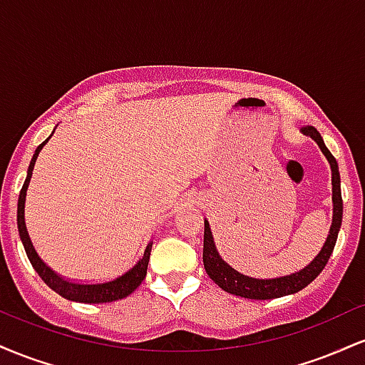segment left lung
<instances>
[{
	"label": "left lung",
	"mask_w": 365,
	"mask_h": 365,
	"mask_svg": "<svg viewBox=\"0 0 365 365\" xmlns=\"http://www.w3.org/2000/svg\"><path fill=\"white\" fill-rule=\"evenodd\" d=\"M300 132L304 135L311 137L312 140H316V144L319 145L326 159L329 163L331 168V185H333V221H331L328 238H326L324 245L319 250V254L312 259L307 266L302 267L300 271L287 274V276H276V278H252V276H247L238 273L235 267L230 266L228 262L223 261L220 252H217L215 245V238H212L211 226L209 221L204 220V252H202V261H204V269L209 274V278L215 282L217 287L223 288L225 292L232 293V295L244 297V299H252V300H269V299H278V297L292 295V293L300 292L302 288L307 287L309 283L319 276V273L324 269V266L328 264L331 254H333L334 244H336L338 232L341 228V217H343V200H341V185H340V171H338V163L333 158V154L329 153L326 148L324 140H322L321 133L317 132L314 127H304Z\"/></svg>",
	"instance_id": "left-lung-1"
}]
</instances>
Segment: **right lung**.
<instances>
[{
    "instance_id": "1",
    "label": "right lung",
    "mask_w": 365,
    "mask_h": 365,
    "mask_svg": "<svg viewBox=\"0 0 365 365\" xmlns=\"http://www.w3.org/2000/svg\"><path fill=\"white\" fill-rule=\"evenodd\" d=\"M53 135V133H51ZM51 135L46 139L39 148L36 149L34 156H32L31 165L27 170V178H25L22 190L19 195V207H16V225H19V235L22 240L25 254H27L29 261H31L32 267L36 269V273L43 278V282L48 284L51 290H54L58 295L65 297V299L73 300V302H83V304H106L113 302V300H120L128 297L130 293L135 292V288L142 283V279L148 274V264H149V255L150 249H153V242H149L145 247L144 255L137 261L133 267H130L127 273H123L118 278L108 279L103 283H75L68 282V279L61 278L60 274H56L49 266H46V262L39 257V254L36 252L34 245H32L31 237H29L27 226H25V195H27L29 183H31L32 171H34L36 159L39 156L41 149L48 144V140L51 139Z\"/></svg>"
}]
</instances>
